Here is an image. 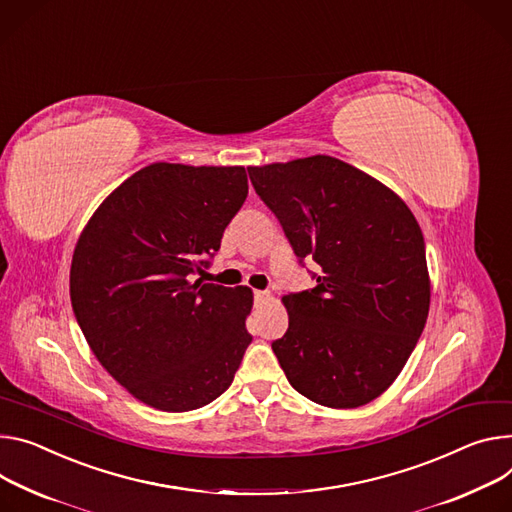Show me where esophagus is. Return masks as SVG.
Segmentation results:
<instances>
[{
    "label": "esophagus",
    "instance_id": "1",
    "mask_svg": "<svg viewBox=\"0 0 512 512\" xmlns=\"http://www.w3.org/2000/svg\"><path fill=\"white\" fill-rule=\"evenodd\" d=\"M271 296H269V292H263V290H255V300L257 302H267Z\"/></svg>",
    "mask_w": 512,
    "mask_h": 512
}]
</instances>
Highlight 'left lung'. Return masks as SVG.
<instances>
[{"label":"left lung","instance_id":"8db88e82","mask_svg":"<svg viewBox=\"0 0 512 512\" xmlns=\"http://www.w3.org/2000/svg\"><path fill=\"white\" fill-rule=\"evenodd\" d=\"M247 171L294 253L320 265L314 290L282 298L290 324L271 349L288 382L329 408L376 400L429 316L421 226L388 185L329 155Z\"/></svg>","mask_w":512,"mask_h":512}]
</instances>
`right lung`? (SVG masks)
Listing matches in <instances>:
<instances>
[{
	"mask_svg": "<svg viewBox=\"0 0 512 512\" xmlns=\"http://www.w3.org/2000/svg\"><path fill=\"white\" fill-rule=\"evenodd\" d=\"M249 194L245 167L153 163L122 181L77 239L69 292L83 337L136 400L202 408L251 343L253 292L190 282Z\"/></svg>",
	"mask_w": 512,
	"mask_h": 512,
	"instance_id": "1",
	"label": "right lung"
}]
</instances>
